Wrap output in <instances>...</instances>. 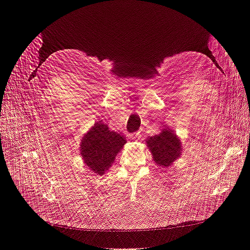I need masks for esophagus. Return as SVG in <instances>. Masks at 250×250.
<instances>
[{
    "label": "esophagus",
    "instance_id": "34e87169",
    "mask_svg": "<svg viewBox=\"0 0 250 250\" xmlns=\"http://www.w3.org/2000/svg\"><path fill=\"white\" fill-rule=\"evenodd\" d=\"M141 137H142V135H141V133L140 132H137V133H134V134H132L131 135V138L133 139V140H140L141 139Z\"/></svg>",
    "mask_w": 250,
    "mask_h": 250
}]
</instances>
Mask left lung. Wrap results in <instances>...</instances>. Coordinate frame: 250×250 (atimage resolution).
Returning a JSON list of instances; mask_svg holds the SVG:
<instances>
[{
    "label": "left lung",
    "instance_id": "1",
    "mask_svg": "<svg viewBox=\"0 0 250 250\" xmlns=\"http://www.w3.org/2000/svg\"><path fill=\"white\" fill-rule=\"evenodd\" d=\"M147 146L152 152L155 163L164 168L169 167L181 153L179 139L171 129H164L161 133L151 137L147 140Z\"/></svg>",
    "mask_w": 250,
    "mask_h": 250
}]
</instances>
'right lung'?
I'll list each match as a JSON object with an SVG mask.
<instances>
[{"mask_svg":"<svg viewBox=\"0 0 250 250\" xmlns=\"http://www.w3.org/2000/svg\"><path fill=\"white\" fill-rule=\"evenodd\" d=\"M126 140L116 131H110L106 124L96 123L83 138L80 153L83 161L96 174L108 170Z\"/></svg>","mask_w":250,"mask_h":250,"instance_id":"1","label":"right lung"}]
</instances>
